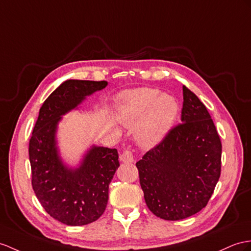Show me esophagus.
<instances>
[{
	"mask_svg": "<svg viewBox=\"0 0 251 251\" xmlns=\"http://www.w3.org/2000/svg\"><path fill=\"white\" fill-rule=\"evenodd\" d=\"M120 161L122 163H133L134 162V156L133 153L129 150H126L120 154Z\"/></svg>",
	"mask_w": 251,
	"mask_h": 251,
	"instance_id": "obj_1",
	"label": "esophagus"
}]
</instances>
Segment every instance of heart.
<instances>
[{"instance_id": "obj_1", "label": "heart", "mask_w": 251, "mask_h": 251, "mask_svg": "<svg viewBox=\"0 0 251 251\" xmlns=\"http://www.w3.org/2000/svg\"><path fill=\"white\" fill-rule=\"evenodd\" d=\"M180 113L178 100L154 88H136L121 93L116 115L122 125L135 126V138L143 148H153L173 129Z\"/></svg>"}]
</instances>
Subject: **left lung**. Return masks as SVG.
<instances>
[{"mask_svg":"<svg viewBox=\"0 0 251 251\" xmlns=\"http://www.w3.org/2000/svg\"><path fill=\"white\" fill-rule=\"evenodd\" d=\"M221 160V138L209 112L183 86L181 124L136 163L147 206L165 221L198 213L217 184Z\"/></svg>","mask_w":251,"mask_h":251,"instance_id":"obj_1","label":"left lung"}]
</instances>
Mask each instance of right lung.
Here are the masks:
<instances>
[{"label": "right lung", "mask_w": 251, "mask_h": 251, "mask_svg": "<svg viewBox=\"0 0 251 251\" xmlns=\"http://www.w3.org/2000/svg\"><path fill=\"white\" fill-rule=\"evenodd\" d=\"M106 81L67 79L44 102L29 140L32 185L50 216L68 226L97 221L108 200V185L119 167L116 149L91 145L77 164L67 163L58 146L63 116L78 109L87 97L107 86Z\"/></svg>", "instance_id": "add662e5"}]
</instances>
